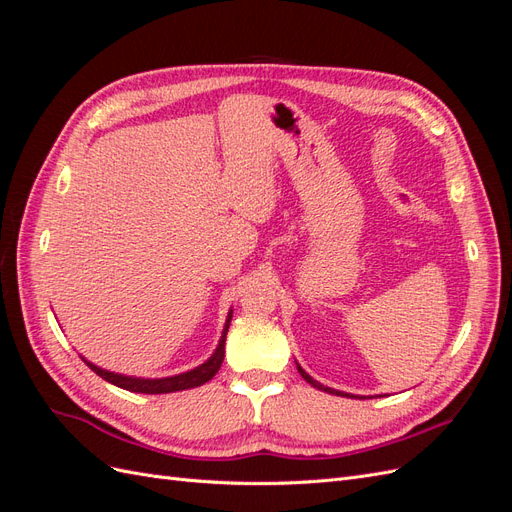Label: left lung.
<instances>
[{
  "mask_svg": "<svg viewBox=\"0 0 512 512\" xmlns=\"http://www.w3.org/2000/svg\"><path fill=\"white\" fill-rule=\"evenodd\" d=\"M297 369H299V374L305 378V382H309L314 386V389H318V391H327V393H331V395H346V397H354V395H350V393H342V391H335V389H329V386H324V384H320V382H316L312 376L309 374H305V369L297 363ZM356 399V397H354Z\"/></svg>",
  "mask_w": 512,
  "mask_h": 512,
  "instance_id": "8db88e82",
  "label": "left lung"
}]
</instances>
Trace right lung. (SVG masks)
I'll use <instances>...</instances> for the list:
<instances>
[{
  "instance_id": "1",
  "label": "right lung",
  "mask_w": 512,
  "mask_h": 512,
  "mask_svg": "<svg viewBox=\"0 0 512 512\" xmlns=\"http://www.w3.org/2000/svg\"><path fill=\"white\" fill-rule=\"evenodd\" d=\"M230 320H232V309L228 312L226 324H224V331L220 337V344L215 348V352L209 356V359L198 365L190 371H185V374H177V376H170V378H132V376H123V374H115V371H106L94 363H89L87 359H83L87 363V367L91 371H96V374L111 382L119 389H126L132 393H145V395H158V393H175V391H185V389H194V386H200L209 382L215 374H218V369L222 367L224 361V344H226V333L230 327Z\"/></svg>"
}]
</instances>
